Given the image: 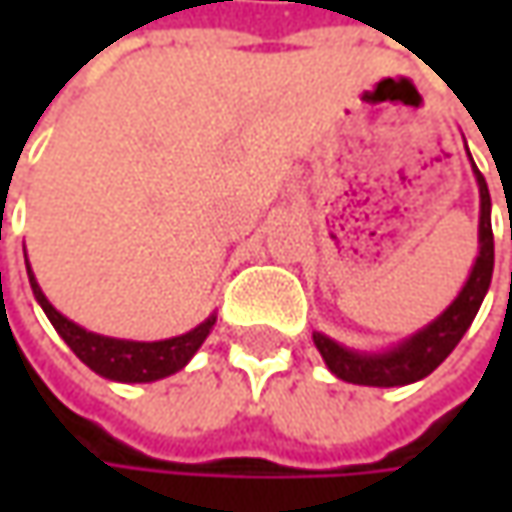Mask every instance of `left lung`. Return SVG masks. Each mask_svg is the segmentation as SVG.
<instances>
[{"mask_svg": "<svg viewBox=\"0 0 512 512\" xmlns=\"http://www.w3.org/2000/svg\"><path fill=\"white\" fill-rule=\"evenodd\" d=\"M473 162V159H470ZM473 173L479 182V256L470 270L462 293L453 299V305L444 310L439 319L413 333L410 339L396 344L384 353H359L344 344L333 342L325 333H313V344L319 347L322 359L336 379L367 387H402L430 376L439 364L453 353V347L462 342L467 327L473 325L476 313L484 302V293L493 279V227H490V190L484 176L473 162Z\"/></svg>", "mask_w": 512, "mask_h": 512, "instance_id": "obj_1", "label": "left lung"}]
</instances>
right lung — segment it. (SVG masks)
Segmentation results:
<instances>
[{
	"label": "right lung",
	"instance_id": "obj_1",
	"mask_svg": "<svg viewBox=\"0 0 512 512\" xmlns=\"http://www.w3.org/2000/svg\"><path fill=\"white\" fill-rule=\"evenodd\" d=\"M28 279L33 287L36 302L42 305L50 325L56 327V333L65 339L70 350L88 364L93 373L105 376L110 382H156L165 379L170 373L182 370L193 353L202 347L207 333L216 325V316H207L202 325H196L190 333L173 336V339H162V342H128V339H110V336H99L90 333L76 322H70L68 316H62L56 307L50 305L48 296L42 293V287L36 282L33 270L28 265Z\"/></svg>",
	"mask_w": 512,
	"mask_h": 512
}]
</instances>
